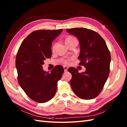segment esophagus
Instances as JSON below:
<instances>
[{
  "instance_id": "esophagus-1",
  "label": "esophagus",
  "mask_w": 127,
  "mask_h": 127,
  "mask_svg": "<svg viewBox=\"0 0 127 127\" xmlns=\"http://www.w3.org/2000/svg\"><path fill=\"white\" fill-rule=\"evenodd\" d=\"M63 68H64V71H66L67 70H68V67L66 66H64Z\"/></svg>"
}]
</instances>
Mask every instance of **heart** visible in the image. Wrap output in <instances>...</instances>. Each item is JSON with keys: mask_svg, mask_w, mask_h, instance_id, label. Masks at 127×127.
I'll use <instances>...</instances> for the list:
<instances>
[{"mask_svg": "<svg viewBox=\"0 0 127 127\" xmlns=\"http://www.w3.org/2000/svg\"><path fill=\"white\" fill-rule=\"evenodd\" d=\"M76 40V39L75 38V37L72 36H68L65 39V43H66V44H67V43L71 42V41H74V40ZM57 42H55V44L53 45L52 47V52H55V49H56V46H57ZM70 61V59L66 58V59H63V60L62 61V63L64 64H65V65H67V64H69Z\"/></svg>", "mask_w": 127, "mask_h": 127, "instance_id": "1", "label": "heart"}]
</instances>
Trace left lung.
Instances as JSON below:
<instances>
[{
  "label": "left lung",
  "instance_id": "1",
  "mask_svg": "<svg viewBox=\"0 0 127 127\" xmlns=\"http://www.w3.org/2000/svg\"><path fill=\"white\" fill-rule=\"evenodd\" d=\"M79 40L80 65L84 66V72L70 68L72 75L70 85L74 93L82 99L90 100L101 92L110 73L111 55L105 40L96 32L85 28L66 29Z\"/></svg>",
  "mask_w": 127,
  "mask_h": 127
}]
</instances>
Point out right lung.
I'll return each instance as SVG.
<instances>
[{
    "mask_svg": "<svg viewBox=\"0 0 127 127\" xmlns=\"http://www.w3.org/2000/svg\"><path fill=\"white\" fill-rule=\"evenodd\" d=\"M63 31L37 30L34 31L22 41L16 58L19 85L33 100L44 103L55 96L58 81L64 69L57 65L51 72L43 70L42 65L51 58V44Z\"/></svg>",
    "mask_w": 127,
    "mask_h": 127,
    "instance_id": "right-lung-1",
    "label": "right lung"
}]
</instances>
